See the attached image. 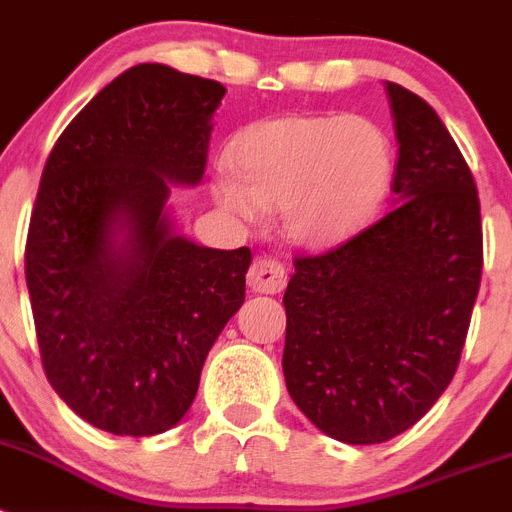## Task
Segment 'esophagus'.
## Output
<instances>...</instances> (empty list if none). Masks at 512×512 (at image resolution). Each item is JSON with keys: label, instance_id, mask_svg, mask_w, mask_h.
I'll use <instances>...</instances> for the list:
<instances>
[{"label": "esophagus", "instance_id": "esophagus-1", "mask_svg": "<svg viewBox=\"0 0 512 512\" xmlns=\"http://www.w3.org/2000/svg\"><path fill=\"white\" fill-rule=\"evenodd\" d=\"M248 284H251L253 292L277 295L287 284V271H284L282 261L259 256V259H253L251 269H248Z\"/></svg>", "mask_w": 512, "mask_h": 512}]
</instances>
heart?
I'll use <instances>...</instances> for the list:
<instances>
[{"mask_svg":"<svg viewBox=\"0 0 512 512\" xmlns=\"http://www.w3.org/2000/svg\"><path fill=\"white\" fill-rule=\"evenodd\" d=\"M228 171L212 197L238 220L279 210L287 238L328 246L364 228L395 174L390 138L377 122L341 115H282L230 138Z\"/></svg>","mask_w":512,"mask_h":512,"instance_id":"obj_1","label":"heart"}]
</instances>
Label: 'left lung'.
<instances>
[{
	"label": "left lung",
	"mask_w": 512,
	"mask_h": 512,
	"mask_svg": "<svg viewBox=\"0 0 512 512\" xmlns=\"http://www.w3.org/2000/svg\"><path fill=\"white\" fill-rule=\"evenodd\" d=\"M395 207L323 253L295 256L284 292V379L343 443L418 423L454 379L482 279V217L467 161L431 104L387 84Z\"/></svg>",
	"instance_id": "1"
}]
</instances>
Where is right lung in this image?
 <instances>
[{
    "label": "right lung",
    "mask_w": 512,
    "mask_h": 512,
    "mask_svg": "<svg viewBox=\"0 0 512 512\" xmlns=\"http://www.w3.org/2000/svg\"><path fill=\"white\" fill-rule=\"evenodd\" d=\"M223 97L220 81L133 66L66 125L40 176L25 279L45 377L115 436H156L184 418L246 300L251 251L194 246L164 212L169 182L205 174Z\"/></svg>",
    "instance_id": "1"
}]
</instances>
